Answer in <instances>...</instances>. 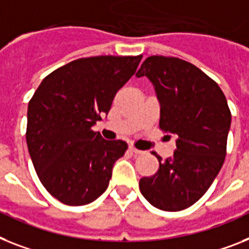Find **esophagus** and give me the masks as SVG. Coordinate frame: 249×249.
I'll use <instances>...</instances> for the list:
<instances>
[{"instance_id": "esophagus-1", "label": "esophagus", "mask_w": 249, "mask_h": 249, "mask_svg": "<svg viewBox=\"0 0 249 249\" xmlns=\"http://www.w3.org/2000/svg\"><path fill=\"white\" fill-rule=\"evenodd\" d=\"M128 150L131 151L132 154H135V155H140V154H142L143 151H141V150H137L136 147H133V146H129Z\"/></svg>"}]
</instances>
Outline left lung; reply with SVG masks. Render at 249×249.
Returning <instances> with one entry per match:
<instances>
[{"mask_svg":"<svg viewBox=\"0 0 249 249\" xmlns=\"http://www.w3.org/2000/svg\"><path fill=\"white\" fill-rule=\"evenodd\" d=\"M137 77L146 76L160 104V128L176 136L172 158L140 179V191L153 206L180 211L205 195L227 155L231 114L224 92L192 63L174 57H147ZM170 137V136H169Z\"/></svg>","mask_w":249,"mask_h":249,"instance_id":"left-lung-1","label":"left lung"}]
</instances>
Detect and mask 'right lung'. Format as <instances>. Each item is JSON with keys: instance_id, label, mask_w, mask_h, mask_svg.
<instances>
[{"instance_id": "1", "label": "right lung", "mask_w": 249, "mask_h": 249, "mask_svg": "<svg viewBox=\"0 0 249 249\" xmlns=\"http://www.w3.org/2000/svg\"><path fill=\"white\" fill-rule=\"evenodd\" d=\"M142 55L80 58L49 73L29 102L26 143L39 179L65 205L83 206L104 194L122 140H104L91 127L108 114L117 91Z\"/></svg>"}]
</instances>
